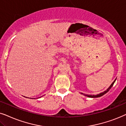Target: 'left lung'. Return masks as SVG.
<instances>
[{
  "label": "left lung",
  "mask_w": 126,
  "mask_h": 126,
  "mask_svg": "<svg viewBox=\"0 0 126 126\" xmlns=\"http://www.w3.org/2000/svg\"><path fill=\"white\" fill-rule=\"evenodd\" d=\"M116 79H115V80H114L113 82H112L111 85H110V88H109L108 89H107V90H106V91L104 92H103V93H100L99 94H97V95H88V94H84V95H86V96H88V97H92V98H95V97H101V96H102V95H103L104 94H105V93H107V92H108L109 91V90H110V88H112V86H113V84H114V83H115ZM82 94H83V93H82Z\"/></svg>",
  "instance_id": "8db88e82"
}]
</instances>
